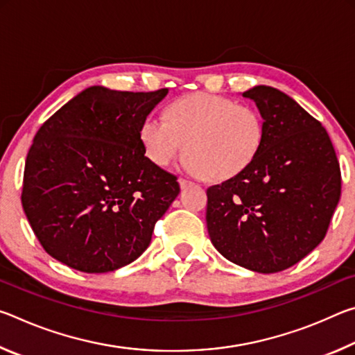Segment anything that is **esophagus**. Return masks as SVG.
<instances>
[{
    "label": "esophagus",
    "instance_id": "esophagus-1",
    "mask_svg": "<svg viewBox=\"0 0 355 355\" xmlns=\"http://www.w3.org/2000/svg\"><path fill=\"white\" fill-rule=\"evenodd\" d=\"M178 183H180V186H182L183 189H184V188H188V186H191V184H192V182H189V180H186V178H180V180H178Z\"/></svg>",
    "mask_w": 355,
    "mask_h": 355
}]
</instances>
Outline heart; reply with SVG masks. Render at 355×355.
<instances>
[{
  "label": "heart",
  "mask_w": 355,
  "mask_h": 355,
  "mask_svg": "<svg viewBox=\"0 0 355 355\" xmlns=\"http://www.w3.org/2000/svg\"><path fill=\"white\" fill-rule=\"evenodd\" d=\"M266 139L261 112L235 100L197 92L167 106L166 119L147 116L139 128L144 153L167 167L180 155L186 169L209 180H227L254 163Z\"/></svg>",
  "instance_id": "obj_1"
}]
</instances>
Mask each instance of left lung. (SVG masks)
Masks as SVG:
<instances>
[{"label": "left lung", "mask_w": 355, "mask_h": 355, "mask_svg": "<svg viewBox=\"0 0 355 355\" xmlns=\"http://www.w3.org/2000/svg\"><path fill=\"white\" fill-rule=\"evenodd\" d=\"M266 123L260 153L241 173L207 189V227L227 260L261 274L280 272L324 236L341 194L332 141L320 120L286 94L257 86Z\"/></svg>", "instance_id": "8db88e82"}]
</instances>
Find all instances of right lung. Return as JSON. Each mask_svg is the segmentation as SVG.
Listing matches in <instances>:
<instances>
[{"mask_svg": "<svg viewBox=\"0 0 355 355\" xmlns=\"http://www.w3.org/2000/svg\"><path fill=\"white\" fill-rule=\"evenodd\" d=\"M169 89L89 87L39 128L21 203L42 248L81 272L135 261L180 192L173 173L144 153L139 128Z\"/></svg>", "mask_w": 355, "mask_h": 355, "instance_id": "1", "label": "right lung"}]
</instances>
